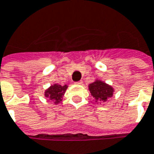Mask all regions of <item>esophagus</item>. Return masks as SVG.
<instances>
[{
  "mask_svg": "<svg viewBox=\"0 0 154 154\" xmlns=\"http://www.w3.org/2000/svg\"><path fill=\"white\" fill-rule=\"evenodd\" d=\"M76 84H79V85H81V84H82V81H79V82H75Z\"/></svg>",
  "mask_w": 154,
  "mask_h": 154,
  "instance_id": "esophagus-1",
  "label": "esophagus"
}]
</instances>
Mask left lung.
<instances>
[{
	"instance_id": "1",
	"label": "left lung",
	"mask_w": 154,
	"mask_h": 154,
	"mask_svg": "<svg viewBox=\"0 0 154 154\" xmlns=\"http://www.w3.org/2000/svg\"><path fill=\"white\" fill-rule=\"evenodd\" d=\"M88 89L91 95L94 98L95 102H106L108 99L111 98L114 94V88L110 85L100 80L95 82L88 85Z\"/></svg>"
}]
</instances>
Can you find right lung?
I'll return each mask as SVG.
<instances>
[{
    "label": "right lung",
    "mask_w": 154,
    "mask_h": 154,
    "mask_svg": "<svg viewBox=\"0 0 154 154\" xmlns=\"http://www.w3.org/2000/svg\"><path fill=\"white\" fill-rule=\"evenodd\" d=\"M67 88V85H60V84H54L51 85L48 89L45 92V96L49 98L51 100L54 101L55 104L60 103L62 100L63 95Z\"/></svg>",
    "instance_id": "add662e5"
}]
</instances>
